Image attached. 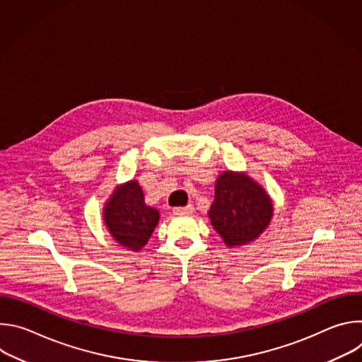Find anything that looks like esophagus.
I'll return each instance as SVG.
<instances>
[{"instance_id":"34e87169","label":"esophagus","mask_w":362,"mask_h":362,"mask_svg":"<svg viewBox=\"0 0 362 362\" xmlns=\"http://www.w3.org/2000/svg\"><path fill=\"white\" fill-rule=\"evenodd\" d=\"M173 214L177 215V216L192 215V214H193V206H192V204H187V206H183V208H175V209H173Z\"/></svg>"}]
</instances>
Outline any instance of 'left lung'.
<instances>
[{
  "label": "left lung",
  "mask_w": 362,
  "mask_h": 362,
  "mask_svg": "<svg viewBox=\"0 0 362 362\" xmlns=\"http://www.w3.org/2000/svg\"><path fill=\"white\" fill-rule=\"evenodd\" d=\"M208 216L225 245L238 247L268 229L274 203L265 187L246 172L223 170L215 182V200Z\"/></svg>",
  "instance_id": "left-lung-1"
}]
</instances>
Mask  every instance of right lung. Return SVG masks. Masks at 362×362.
Listing matches in <instances>:
<instances>
[{
    "instance_id": "right-lung-1",
    "label": "right lung",
    "mask_w": 362,
    "mask_h": 362,
    "mask_svg": "<svg viewBox=\"0 0 362 362\" xmlns=\"http://www.w3.org/2000/svg\"><path fill=\"white\" fill-rule=\"evenodd\" d=\"M160 212L146 204L144 193L136 179L117 185L103 206V223L123 247L139 252L146 246Z\"/></svg>"
}]
</instances>
